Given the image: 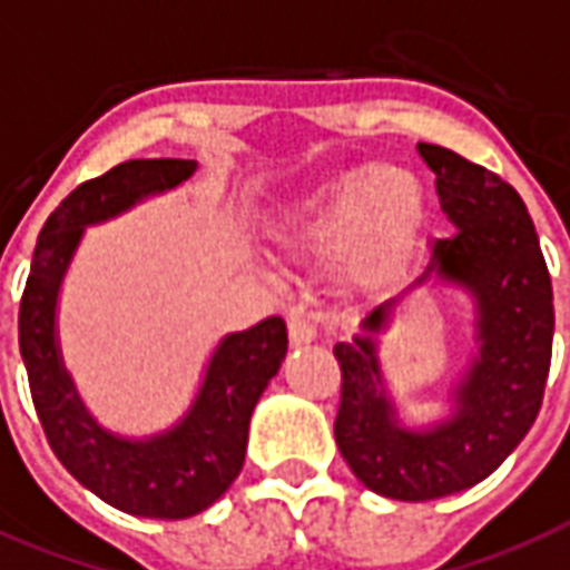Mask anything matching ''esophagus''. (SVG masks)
Returning <instances> with one entry per match:
<instances>
[{"label": "esophagus", "mask_w": 570, "mask_h": 570, "mask_svg": "<svg viewBox=\"0 0 570 570\" xmlns=\"http://www.w3.org/2000/svg\"><path fill=\"white\" fill-rule=\"evenodd\" d=\"M288 338L291 345H308V342H315L317 338V317L308 315V312H294L288 321Z\"/></svg>", "instance_id": "1"}]
</instances>
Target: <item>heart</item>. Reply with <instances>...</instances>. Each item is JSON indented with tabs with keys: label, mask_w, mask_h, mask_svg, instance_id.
Here are the masks:
<instances>
[{
	"label": "heart",
	"mask_w": 570,
	"mask_h": 570,
	"mask_svg": "<svg viewBox=\"0 0 570 570\" xmlns=\"http://www.w3.org/2000/svg\"><path fill=\"white\" fill-rule=\"evenodd\" d=\"M425 193L416 175L374 163L335 180L291 214V235L315 249H342L356 282L399 276L416 253Z\"/></svg>",
	"instance_id": "obj_1"
}]
</instances>
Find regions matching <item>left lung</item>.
<instances>
[{"mask_svg":"<svg viewBox=\"0 0 570 570\" xmlns=\"http://www.w3.org/2000/svg\"><path fill=\"white\" fill-rule=\"evenodd\" d=\"M436 175L452 237L434 240L419 279L449 282L475 303L473 363L452 392V416L404 428L383 386L377 333L395 299L374 306L354 342L333 347L342 368L335 443L368 491L425 502L466 491L497 470L535 422L553 354V285L518 189L440 145L419 142Z\"/></svg>","mask_w":570,"mask_h":570,"instance_id":"1","label":"left lung"}]
</instances>
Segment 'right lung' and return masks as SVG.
Returning a JSON list of instances; mask_svg holds the SVG:
<instances>
[{
    "label": "right lung",
    "mask_w": 570,
    "mask_h": 570,
    "mask_svg": "<svg viewBox=\"0 0 570 570\" xmlns=\"http://www.w3.org/2000/svg\"><path fill=\"white\" fill-rule=\"evenodd\" d=\"M193 171L196 160H127L79 184L43 223L20 299V354L50 449L79 484L136 518H193L232 488L244 466L255 404L288 351L282 317L228 333L184 419L145 440L106 431L79 401L61 363L56 306L82 232L175 189Z\"/></svg>",
    "instance_id": "obj_1"
}]
</instances>
